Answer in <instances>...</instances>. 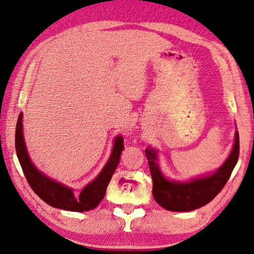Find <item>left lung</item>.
Returning <instances> with one entry per match:
<instances>
[{
	"label": "left lung",
	"mask_w": 254,
	"mask_h": 254,
	"mask_svg": "<svg viewBox=\"0 0 254 254\" xmlns=\"http://www.w3.org/2000/svg\"><path fill=\"white\" fill-rule=\"evenodd\" d=\"M153 180V197L164 209L171 212H190L202 207L219 194L229 180L239 155V135L236 132L233 151L215 173L190 182L169 181L163 176L158 162L156 151L145 149Z\"/></svg>",
	"instance_id": "obj_1"
}]
</instances>
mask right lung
<instances>
[{"mask_svg":"<svg viewBox=\"0 0 254 254\" xmlns=\"http://www.w3.org/2000/svg\"><path fill=\"white\" fill-rule=\"evenodd\" d=\"M21 120H23V114L19 115L16 126V153L21 169H23V173L32 190L45 202L55 208L71 210V212H87V210L94 209L105 197L107 187L119 166L121 153L124 148L123 138L121 135H117L115 142H114L112 155L106 166L103 167L101 173L96 176L95 180L88 183L79 194L76 195L73 193L72 189L51 180L33 166L27 154L26 146H25Z\"/></svg>","mask_w":254,"mask_h":254,"instance_id":"1","label":"right lung"}]
</instances>
